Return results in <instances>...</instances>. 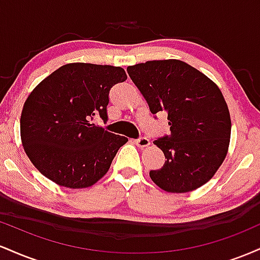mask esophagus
<instances>
[{
	"label": "esophagus",
	"mask_w": 260,
	"mask_h": 260,
	"mask_svg": "<svg viewBox=\"0 0 260 260\" xmlns=\"http://www.w3.org/2000/svg\"><path fill=\"white\" fill-rule=\"evenodd\" d=\"M136 144L138 145L140 149L147 148V147H149V145H150V140H149L148 138H145V137H142V138L136 140Z\"/></svg>",
	"instance_id": "obj_1"
}]
</instances>
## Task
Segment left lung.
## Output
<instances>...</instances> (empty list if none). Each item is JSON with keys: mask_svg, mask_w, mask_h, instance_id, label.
<instances>
[{"mask_svg": "<svg viewBox=\"0 0 260 260\" xmlns=\"http://www.w3.org/2000/svg\"><path fill=\"white\" fill-rule=\"evenodd\" d=\"M151 113L166 111L171 136L155 140L165 164L150 178L169 193H187L213 178L229 151L231 117L221 90L180 59L127 67Z\"/></svg>", "mask_w": 260, "mask_h": 260, "instance_id": "1", "label": "left lung"}]
</instances>
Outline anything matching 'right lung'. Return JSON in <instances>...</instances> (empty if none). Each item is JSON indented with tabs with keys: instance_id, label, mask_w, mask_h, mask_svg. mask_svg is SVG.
I'll return each instance as SVG.
<instances>
[{
	"instance_id": "obj_1",
	"label": "right lung",
	"mask_w": 260,
	"mask_h": 260,
	"mask_svg": "<svg viewBox=\"0 0 260 260\" xmlns=\"http://www.w3.org/2000/svg\"><path fill=\"white\" fill-rule=\"evenodd\" d=\"M127 79L123 68L68 63L41 80L20 116V139L32 165L56 184L72 189L91 187L109 171L126 137L96 127L107 120L112 85Z\"/></svg>"
}]
</instances>
